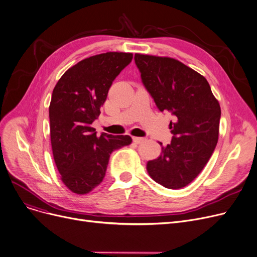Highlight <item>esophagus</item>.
Instances as JSON below:
<instances>
[{
	"label": "esophagus",
	"mask_w": 257,
	"mask_h": 257,
	"mask_svg": "<svg viewBox=\"0 0 257 257\" xmlns=\"http://www.w3.org/2000/svg\"><path fill=\"white\" fill-rule=\"evenodd\" d=\"M147 139L146 138H139V137H133V141L136 143V144H141L143 142H145Z\"/></svg>",
	"instance_id": "34e87169"
}]
</instances>
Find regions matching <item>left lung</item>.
Here are the masks:
<instances>
[{
	"instance_id": "1",
	"label": "left lung",
	"mask_w": 257,
	"mask_h": 257,
	"mask_svg": "<svg viewBox=\"0 0 257 257\" xmlns=\"http://www.w3.org/2000/svg\"><path fill=\"white\" fill-rule=\"evenodd\" d=\"M135 63L158 109L173 116L171 143L147 163V171L163 187L182 189L197 177L217 146L220 104L206 79L175 59L135 54Z\"/></svg>"
}]
</instances>
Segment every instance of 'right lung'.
<instances>
[{
    "instance_id": "1",
    "label": "right lung",
    "mask_w": 257,
    "mask_h": 257,
    "mask_svg": "<svg viewBox=\"0 0 257 257\" xmlns=\"http://www.w3.org/2000/svg\"><path fill=\"white\" fill-rule=\"evenodd\" d=\"M132 59L133 54L118 52L89 57L66 70L53 90L49 112L54 160L62 182L75 194L98 186L111 154L133 141L127 135L97 137L91 126L113 81Z\"/></svg>"
}]
</instances>
